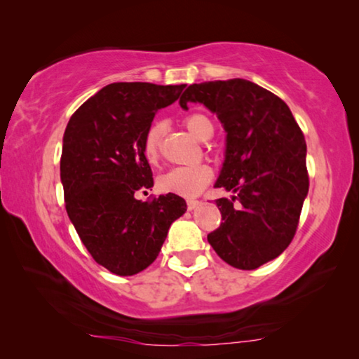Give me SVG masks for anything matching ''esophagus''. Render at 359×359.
I'll return each mask as SVG.
<instances>
[{"label": "esophagus", "instance_id": "34e87169", "mask_svg": "<svg viewBox=\"0 0 359 359\" xmlns=\"http://www.w3.org/2000/svg\"><path fill=\"white\" fill-rule=\"evenodd\" d=\"M199 204H201V203L196 201V199H190V201L187 203V208H188V210H193V209H196Z\"/></svg>", "mask_w": 359, "mask_h": 359}]
</instances>
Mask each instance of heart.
Here are the masks:
<instances>
[{"instance_id":"obj_1","label":"heart","mask_w":359,"mask_h":359,"mask_svg":"<svg viewBox=\"0 0 359 359\" xmlns=\"http://www.w3.org/2000/svg\"><path fill=\"white\" fill-rule=\"evenodd\" d=\"M184 126L198 141H208L215 133L214 121L208 115L199 112L187 115L184 118ZM165 131V123L163 121H155L147 130V133H145L144 155L150 163H156L160 160ZM212 177H214V171L208 165L180 166L163 174L158 179V187L165 193H172L184 198H194L199 193H203L204 188L212 182Z\"/></svg>"}]
</instances>
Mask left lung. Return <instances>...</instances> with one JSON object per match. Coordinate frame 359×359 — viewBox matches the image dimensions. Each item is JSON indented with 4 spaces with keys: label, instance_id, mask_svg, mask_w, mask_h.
<instances>
[{
    "label": "left lung",
    "instance_id": "left-lung-1",
    "mask_svg": "<svg viewBox=\"0 0 359 359\" xmlns=\"http://www.w3.org/2000/svg\"><path fill=\"white\" fill-rule=\"evenodd\" d=\"M188 102H203L226 131L215 187L236 194L215 201L223 222L209 244L229 266L257 269L296 234L309 191L306 139L285 101L245 79L193 83L180 96Z\"/></svg>",
    "mask_w": 359,
    "mask_h": 359
}]
</instances>
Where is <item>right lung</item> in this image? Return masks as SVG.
<instances>
[{
	"instance_id": "1",
	"label": "right lung",
	"mask_w": 359,
	"mask_h": 359,
	"mask_svg": "<svg viewBox=\"0 0 359 359\" xmlns=\"http://www.w3.org/2000/svg\"><path fill=\"white\" fill-rule=\"evenodd\" d=\"M185 87L109 83L66 126L60 160L66 212L88 253L112 274L135 276L154 263L171 223L187 210L172 193L136 199L154 187L145 133L158 109L172 104Z\"/></svg>"
}]
</instances>
